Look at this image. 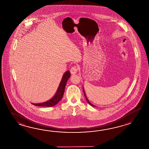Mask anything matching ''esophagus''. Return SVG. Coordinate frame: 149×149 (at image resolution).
Returning <instances> with one entry per match:
<instances>
[{
  "label": "esophagus",
  "instance_id": "34e87169",
  "mask_svg": "<svg viewBox=\"0 0 149 149\" xmlns=\"http://www.w3.org/2000/svg\"><path fill=\"white\" fill-rule=\"evenodd\" d=\"M77 71H78V68L76 66L72 67L70 69V72H71L72 74H75L77 72Z\"/></svg>",
  "mask_w": 149,
  "mask_h": 149
}]
</instances>
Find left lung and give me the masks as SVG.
I'll return each mask as SVG.
<instances>
[{"label": "left lung", "instance_id": "obj_1", "mask_svg": "<svg viewBox=\"0 0 149 149\" xmlns=\"http://www.w3.org/2000/svg\"><path fill=\"white\" fill-rule=\"evenodd\" d=\"M82 89H83V92H84V95H85V96L86 99V100H87V102H88L89 104L91 105V106H92V107H96V106H95V105L93 104H92V103H91L90 102V101H89L88 99L87 98V96H86V95L85 92V91H84V88H82Z\"/></svg>", "mask_w": 149, "mask_h": 149}]
</instances>
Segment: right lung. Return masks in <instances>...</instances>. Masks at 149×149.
Returning <instances> with one entry per match:
<instances>
[{"instance_id":"obj_1","label":"right lung","mask_w":149,"mask_h":149,"mask_svg":"<svg viewBox=\"0 0 149 149\" xmlns=\"http://www.w3.org/2000/svg\"><path fill=\"white\" fill-rule=\"evenodd\" d=\"M70 76L71 74H70V71L69 70L64 73L56 92L55 93V95L52 98L48 100L47 101L42 102V103H31L32 104L36 106H40V107H53L55 105L57 104V103L60 101L63 96L67 81L70 78Z\"/></svg>"}]
</instances>
